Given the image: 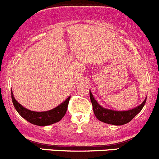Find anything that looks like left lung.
<instances>
[{"instance_id": "left-lung-1", "label": "left lung", "mask_w": 159, "mask_h": 159, "mask_svg": "<svg viewBox=\"0 0 159 159\" xmlns=\"http://www.w3.org/2000/svg\"><path fill=\"white\" fill-rule=\"evenodd\" d=\"M89 97H90L91 103L93 105V113L97 118L102 122H104L106 124H110L113 125H123L128 123L142 110L144 107V103L146 102V97L144 101L141 103V104L138 105L136 107L129 111H117L114 110L107 109L100 106L97 100L94 99L90 89H89Z\"/></svg>"}]
</instances>
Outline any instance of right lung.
<instances>
[{
  "instance_id": "obj_1",
  "label": "right lung",
  "mask_w": 159,
  "mask_h": 159,
  "mask_svg": "<svg viewBox=\"0 0 159 159\" xmlns=\"http://www.w3.org/2000/svg\"><path fill=\"white\" fill-rule=\"evenodd\" d=\"M11 98L14 107L23 118H25L32 125H38V126H47V125H52L56 122H59L65 116L67 108H68L70 97H69L65 101L62 102L56 107L53 108L50 111H42V112L30 111V110L24 107L22 105L20 104L15 100L13 93H11Z\"/></svg>"
}]
</instances>
